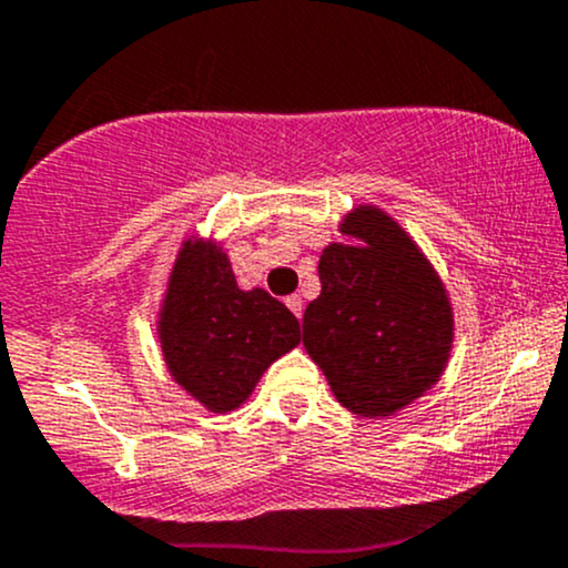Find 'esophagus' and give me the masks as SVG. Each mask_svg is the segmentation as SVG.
Wrapping results in <instances>:
<instances>
[{"instance_id":"1","label":"esophagus","mask_w":568,"mask_h":568,"mask_svg":"<svg viewBox=\"0 0 568 568\" xmlns=\"http://www.w3.org/2000/svg\"><path fill=\"white\" fill-rule=\"evenodd\" d=\"M285 304H288V310L296 315V318H302V310H304L302 296H296V294L288 296V300H285Z\"/></svg>"}]
</instances>
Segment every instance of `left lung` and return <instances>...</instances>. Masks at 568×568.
I'll return each instance as SVG.
<instances>
[{
  "label": "left lung",
  "mask_w": 568,
  "mask_h": 568,
  "mask_svg": "<svg viewBox=\"0 0 568 568\" xmlns=\"http://www.w3.org/2000/svg\"><path fill=\"white\" fill-rule=\"evenodd\" d=\"M339 234L348 239L321 255V296L304 310V348L343 408L378 419L438 384L455 315L427 255L384 209H351Z\"/></svg>",
  "instance_id": "obj_1"
}]
</instances>
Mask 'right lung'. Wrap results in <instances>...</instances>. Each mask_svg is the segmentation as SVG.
<instances>
[{"label": "right lung", "instance_id": "right-lung-1", "mask_svg": "<svg viewBox=\"0 0 568 568\" xmlns=\"http://www.w3.org/2000/svg\"><path fill=\"white\" fill-rule=\"evenodd\" d=\"M171 378L212 414L239 408L274 359L302 339L296 315L264 288L242 291L212 239L179 247L158 315Z\"/></svg>", "mask_w": 568, "mask_h": 568}]
</instances>
